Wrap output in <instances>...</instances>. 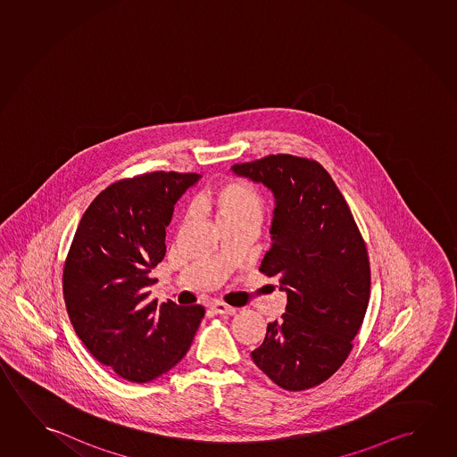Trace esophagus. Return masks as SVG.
Masks as SVG:
<instances>
[{
    "instance_id": "esophagus-1",
    "label": "esophagus",
    "mask_w": 457,
    "mask_h": 457,
    "mask_svg": "<svg viewBox=\"0 0 457 457\" xmlns=\"http://www.w3.org/2000/svg\"><path fill=\"white\" fill-rule=\"evenodd\" d=\"M211 309L213 313H218V315H234L236 313V309L225 303H212Z\"/></svg>"
}]
</instances>
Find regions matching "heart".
<instances>
[{
  "label": "heart",
  "instance_id": "heart-1",
  "mask_svg": "<svg viewBox=\"0 0 457 457\" xmlns=\"http://www.w3.org/2000/svg\"><path fill=\"white\" fill-rule=\"evenodd\" d=\"M201 203L217 215L221 225L244 220L258 221L264 211V197L260 191L240 179H226L217 183L204 193Z\"/></svg>",
  "mask_w": 457,
  "mask_h": 457
}]
</instances>
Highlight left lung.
Instances as JSON below:
<instances>
[{
  "mask_svg": "<svg viewBox=\"0 0 457 457\" xmlns=\"http://www.w3.org/2000/svg\"><path fill=\"white\" fill-rule=\"evenodd\" d=\"M274 193L272 245L260 270L287 291V312L267 324L254 364L287 391L330 378L353 350L370 295L365 242L329 172L315 160L267 154L234 164Z\"/></svg>",
  "mask_w": 457,
  "mask_h": 457,
  "instance_id": "left-lung-1",
  "label": "left lung"
}]
</instances>
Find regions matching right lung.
<instances>
[{"label": "right lung", "mask_w": 457, "mask_h": 457, "mask_svg": "<svg viewBox=\"0 0 457 457\" xmlns=\"http://www.w3.org/2000/svg\"><path fill=\"white\" fill-rule=\"evenodd\" d=\"M195 172L154 170L109 185L85 211L63 267L72 328L93 358L121 378L147 383L187 354L203 305L150 299V272L166 254L174 204Z\"/></svg>", "instance_id": "add662e5"}]
</instances>
